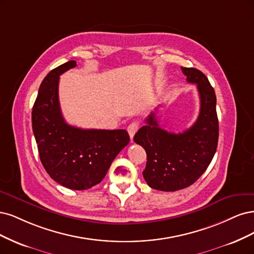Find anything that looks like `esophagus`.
<instances>
[{"mask_svg": "<svg viewBox=\"0 0 254 254\" xmlns=\"http://www.w3.org/2000/svg\"><path fill=\"white\" fill-rule=\"evenodd\" d=\"M138 128H139V124H138L137 121H133L132 124H130V125L127 127V132H128V135H129V137H130V140H132V141H133V137H134V135L136 134Z\"/></svg>", "mask_w": 254, "mask_h": 254, "instance_id": "esophagus-1", "label": "esophagus"}]
</instances>
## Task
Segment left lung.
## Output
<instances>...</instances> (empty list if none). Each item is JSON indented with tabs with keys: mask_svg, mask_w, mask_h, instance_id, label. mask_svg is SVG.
Instances as JSON below:
<instances>
[{
	"mask_svg": "<svg viewBox=\"0 0 254 254\" xmlns=\"http://www.w3.org/2000/svg\"><path fill=\"white\" fill-rule=\"evenodd\" d=\"M189 83H195L200 99L197 120L184 133L159 127L155 112L138 129L134 141L146 152L142 174L152 189L177 191L193 185L213 159L218 141L216 96L208 78L193 67H182Z\"/></svg>",
	"mask_w": 254,
	"mask_h": 254,
	"instance_id": "8db88e82",
	"label": "left lung"
}]
</instances>
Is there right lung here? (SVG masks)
<instances>
[{"label":"right lung","mask_w":254,"mask_h":254,"mask_svg":"<svg viewBox=\"0 0 254 254\" xmlns=\"http://www.w3.org/2000/svg\"><path fill=\"white\" fill-rule=\"evenodd\" d=\"M76 66L71 60L47 73L31 120L40 159L48 175L68 189L86 190L104 178L113 160L129 142V136L126 129H83L65 122L59 103V79Z\"/></svg>","instance_id":"right-lung-1"}]
</instances>
